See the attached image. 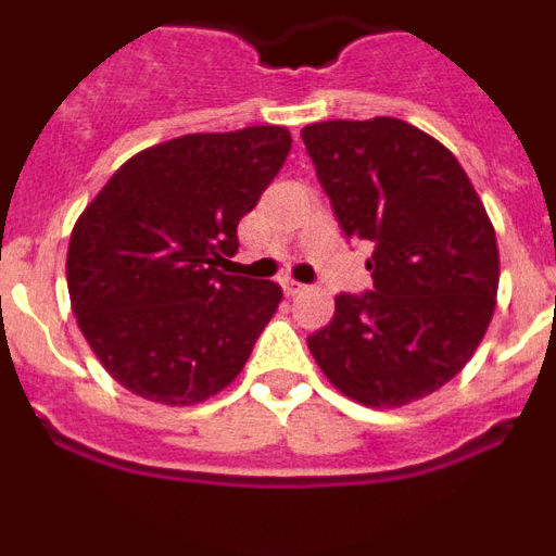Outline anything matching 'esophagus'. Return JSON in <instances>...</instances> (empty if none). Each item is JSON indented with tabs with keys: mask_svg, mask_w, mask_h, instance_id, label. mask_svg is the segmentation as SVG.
Listing matches in <instances>:
<instances>
[{
	"mask_svg": "<svg viewBox=\"0 0 556 556\" xmlns=\"http://www.w3.org/2000/svg\"><path fill=\"white\" fill-rule=\"evenodd\" d=\"M281 287H283V292H287V294H301L303 289H306V283L294 281V278H283Z\"/></svg>",
	"mask_w": 556,
	"mask_h": 556,
	"instance_id": "34e87169",
	"label": "esophagus"
}]
</instances>
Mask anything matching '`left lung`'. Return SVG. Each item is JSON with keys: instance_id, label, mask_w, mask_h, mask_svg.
Segmentation results:
<instances>
[{"instance_id": "left-lung-1", "label": "left lung", "mask_w": 556, "mask_h": 556, "mask_svg": "<svg viewBox=\"0 0 556 556\" xmlns=\"http://www.w3.org/2000/svg\"><path fill=\"white\" fill-rule=\"evenodd\" d=\"M301 136L342 233L372 244V292L337 294L308 351L358 404L420 401L468 365L493 320V223L454 152L409 122L333 119Z\"/></svg>"}]
</instances>
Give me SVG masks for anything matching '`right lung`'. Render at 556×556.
Wrapping results in <instances>:
<instances>
[{
    "label": "right lung",
    "instance_id": "right-lung-1",
    "mask_svg": "<svg viewBox=\"0 0 556 556\" xmlns=\"http://www.w3.org/2000/svg\"><path fill=\"white\" fill-rule=\"evenodd\" d=\"M292 147L287 127L189 132L113 172L68 239L72 312L132 395L194 406L242 372L283 292L219 269Z\"/></svg>",
    "mask_w": 556,
    "mask_h": 556
}]
</instances>
